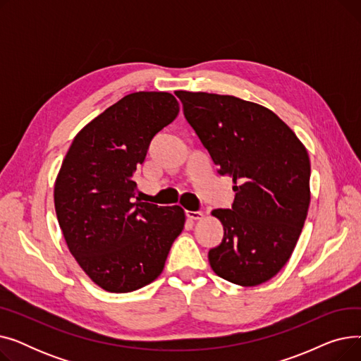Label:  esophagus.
<instances>
[{
	"label": "esophagus",
	"mask_w": 361,
	"mask_h": 361,
	"mask_svg": "<svg viewBox=\"0 0 361 361\" xmlns=\"http://www.w3.org/2000/svg\"><path fill=\"white\" fill-rule=\"evenodd\" d=\"M185 216L188 219H200L203 216V212H200V211H185Z\"/></svg>",
	"instance_id": "34e87169"
}]
</instances>
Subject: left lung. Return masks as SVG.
<instances>
[{
  "mask_svg": "<svg viewBox=\"0 0 361 361\" xmlns=\"http://www.w3.org/2000/svg\"><path fill=\"white\" fill-rule=\"evenodd\" d=\"M184 117L209 152L218 174L233 178L231 209H215L224 226L209 250L214 272L255 287L291 257L310 204V159L276 114L230 94L177 90Z\"/></svg>",
  "mask_w": 361,
  "mask_h": 361,
  "instance_id": "8db88e82",
  "label": "left lung"
}]
</instances>
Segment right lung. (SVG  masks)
<instances>
[{"instance_id": "obj_1", "label": "right lung", "mask_w": 361, "mask_h": 361, "mask_svg": "<svg viewBox=\"0 0 361 361\" xmlns=\"http://www.w3.org/2000/svg\"><path fill=\"white\" fill-rule=\"evenodd\" d=\"M178 111L168 92L127 94L78 133L56 176L55 212L68 250L105 291L155 281L183 231L181 207L135 200L133 181L150 140Z\"/></svg>"}]
</instances>
